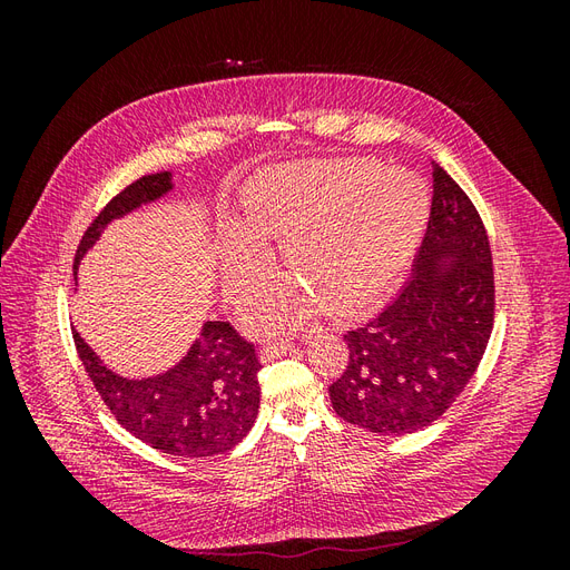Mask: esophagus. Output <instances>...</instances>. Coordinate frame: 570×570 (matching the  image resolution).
Instances as JSON below:
<instances>
[{
  "instance_id": "1",
  "label": "esophagus",
  "mask_w": 570,
  "mask_h": 570,
  "mask_svg": "<svg viewBox=\"0 0 570 570\" xmlns=\"http://www.w3.org/2000/svg\"><path fill=\"white\" fill-rule=\"evenodd\" d=\"M289 350H292V342H287V340H283V342H271V344H266V347L262 350V358H264V361H271V358H275V356L287 354Z\"/></svg>"
}]
</instances>
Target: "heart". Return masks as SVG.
<instances>
[{
    "instance_id": "obj_1",
    "label": "heart",
    "mask_w": 570,
    "mask_h": 570,
    "mask_svg": "<svg viewBox=\"0 0 570 570\" xmlns=\"http://www.w3.org/2000/svg\"><path fill=\"white\" fill-rule=\"evenodd\" d=\"M428 204L419 176L371 159L268 170L245 193L239 233L223 235V292L243 299L264 287L273 266L262 245L281 239V264L295 283L254 304V331H285L314 306L352 316L406 266Z\"/></svg>"
}]
</instances>
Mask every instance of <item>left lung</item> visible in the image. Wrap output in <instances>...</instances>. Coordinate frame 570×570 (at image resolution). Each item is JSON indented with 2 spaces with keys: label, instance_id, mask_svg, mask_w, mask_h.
I'll return each mask as SVG.
<instances>
[{
  "label": "left lung",
  "instance_id": "left-lung-1",
  "mask_svg": "<svg viewBox=\"0 0 570 570\" xmlns=\"http://www.w3.org/2000/svg\"><path fill=\"white\" fill-rule=\"evenodd\" d=\"M494 323L490 239L469 195L433 164L428 230L409 281L381 314L344 335L331 385L337 416L377 435L435 423L473 377Z\"/></svg>",
  "mask_w": 570,
  "mask_h": 570
}]
</instances>
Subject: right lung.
Here are the masks:
<instances>
[{
    "mask_svg": "<svg viewBox=\"0 0 570 570\" xmlns=\"http://www.w3.org/2000/svg\"><path fill=\"white\" fill-rule=\"evenodd\" d=\"M170 189L174 176L164 170L118 193L85 230L73 273L111 220L161 199ZM73 340L85 371L116 421L154 450L185 459L216 456L243 442L256 421L262 364L254 344L226 321H206L178 364L151 377L118 375L101 364L80 333L73 331Z\"/></svg>",
    "mask_w": 570,
    "mask_h": 570,
    "instance_id": "1",
    "label": "right lung"
}]
</instances>
